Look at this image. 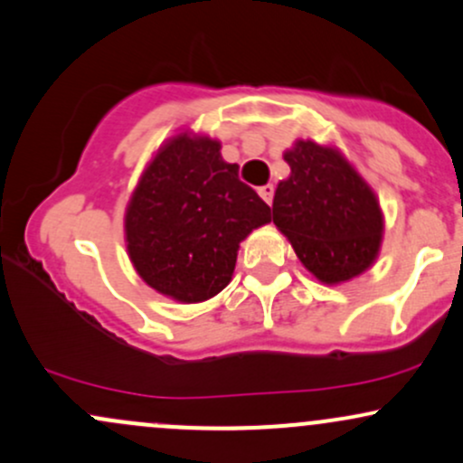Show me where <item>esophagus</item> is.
Masks as SVG:
<instances>
[{
	"label": "esophagus",
	"mask_w": 463,
	"mask_h": 463,
	"mask_svg": "<svg viewBox=\"0 0 463 463\" xmlns=\"http://www.w3.org/2000/svg\"><path fill=\"white\" fill-rule=\"evenodd\" d=\"M258 193H260V197H262L266 203L270 205V201H273V194H275V188H273V184H266V186H262V188H258Z\"/></svg>",
	"instance_id": "obj_1"
}]
</instances>
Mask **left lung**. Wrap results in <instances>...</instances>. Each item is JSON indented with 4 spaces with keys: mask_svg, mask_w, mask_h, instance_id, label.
Wrapping results in <instances>:
<instances>
[{
    "mask_svg": "<svg viewBox=\"0 0 463 463\" xmlns=\"http://www.w3.org/2000/svg\"><path fill=\"white\" fill-rule=\"evenodd\" d=\"M284 160L273 222L286 233L303 266L325 284L364 273L377 258L383 219L377 197L335 149L298 140Z\"/></svg>",
    "mask_w": 463,
    "mask_h": 463,
    "instance_id": "8db88e82",
    "label": "left lung"
}]
</instances>
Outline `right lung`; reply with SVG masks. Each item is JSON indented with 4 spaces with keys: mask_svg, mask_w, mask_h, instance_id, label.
<instances>
[{
    "mask_svg": "<svg viewBox=\"0 0 463 463\" xmlns=\"http://www.w3.org/2000/svg\"><path fill=\"white\" fill-rule=\"evenodd\" d=\"M270 221V208L241 182L238 165L210 138L179 134L157 151L125 214L138 275L162 295L199 303L230 284L238 244Z\"/></svg>",
    "mask_w": 463,
    "mask_h": 463,
    "instance_id": "obj_1",
    "label": "right lung"
}]
</instances>
